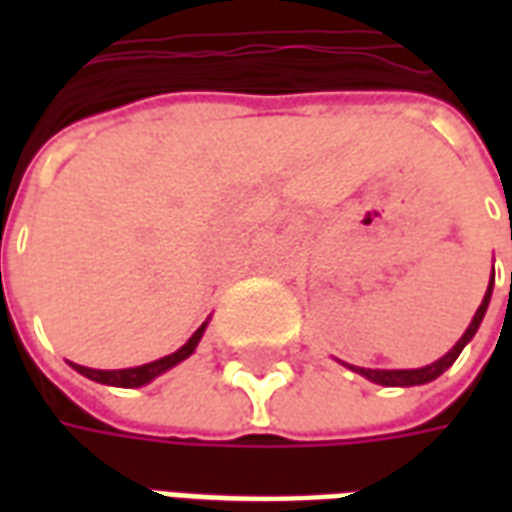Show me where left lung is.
<instances>
[{
	"mask_svg": "<svg viewBox=\"0 0 512 512\" xmlns=\"http://www.w3.org/2000/svg\"><path fill=\"white\" fill-rule=\"evenodd\" d=\"M510 285H512V274H510ZM491 290H494V277H491V285H488V290H485V299L483 304L477 307V312H474L472 323H469V329L463 332V337L455 343V348H452L450 354H444L439 359V362H433V365L428 367H419V370H367V367H351V370H356V373H362L365 378H370L373 384H381V386H417V384H428V381H433V378H439L447 367L461 356L463 345L469 343L474 337V332L480 329V323H483V315L485 310H488V301H491Z\"/></svg>",
	"mask_w": 512,
	"mask_h": 512,
	"instance_id": "obj_1",
	"label": "left lung"
}]
</instances>
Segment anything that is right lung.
<instances>
[{
  "label": "right lung",
  "instance_id": "1",
  "mask_svg": "<svg viewBox=\"0 0 512 512\" xmlns=\"http://www.w3.org/2000/svg\"><path fill=\"white\" fill-rule=\"evenodd\" d=\"M205 326L208 323H202L197 332L191 334V340L183 348H178L175 354L164 356V359H156V362H150V365H139V367H128V370H93V367H82V365H73V370H79L82 376L93 378L98 384H109V386H123V389H134V386H142L147 381H153L156 376H161L164 370L169 367H175L178 362H183L186 356L194 354V348L200 343L202 332H205Z\"/></svg>",
  "mask_w": 512,
  "mask_h": 512
}]
</instances>
